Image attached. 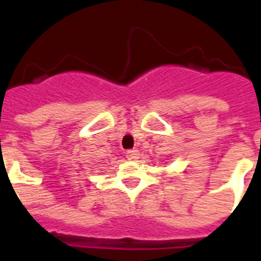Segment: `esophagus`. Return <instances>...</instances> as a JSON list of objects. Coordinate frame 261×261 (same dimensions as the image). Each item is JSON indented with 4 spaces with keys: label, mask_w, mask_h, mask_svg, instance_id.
Returning <instances> with one entry per match:
<instances>
[{
    "label": "esophagus",
    "mask_w": 261,
    "mask_h": 261,
    "mask_svg": "<svg viewBox=\"0 0 261 261\" xmlns=\"http://www.w3.org/2000/svg\"><path fill=\"white\" fill-rule=\"evenodd\" d=\"M138 156H140V153H138V150H128V151H126V158L130 159V161H136V159H138Z\"/></svg>",
    "instance_id": "1"
}]
</instances>
